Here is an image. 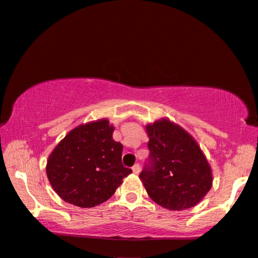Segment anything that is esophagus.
I'll use <instances>...</instances> for the list:
<instances>
[{
  "label": "esophagus",
  "instance_id": "esophagus-1",
  "mask_svg": "<svg viewBox=\"0 0 258 258\" xmlns=\"http://www.w3.org/2000/svg\"><path fill=\"white\" fill-rule=\"evenodd\" d=\"M132 170H133V173L138 174V173L140 172V165H139V164H136L135 166L132 167Z\"/></svg>",
  "mask_w": 258,
  "mask_h": 258
}]
</instances>
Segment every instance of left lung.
Returning a JSON list of instances; mask_svg holds the SVG:
<instances>
[{"label": "left lung", "mask_w": 258, "mask_h": 258, "mask_svg": "<svg viewBox=\"0 0 258 258\" xmlns=\"http://www.w3.org/2000/svg\"><path fill=\"white\" fill-rule=\"evenodd\" d=\"M149 159L139 174L154 203L172 211L195 207L210 191L212 173L196 140L167 119L146 126Z\"/></svg>", "instance_id": "8db88e82"}]
</instances>
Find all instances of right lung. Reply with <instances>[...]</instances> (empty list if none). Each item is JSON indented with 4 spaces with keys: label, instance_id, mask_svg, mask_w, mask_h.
<instances>
[{
    "label": "right lung",
    "instance_id": "1",
    "mask_svg": "<svg viewBox=\"0 0 258 258\" xmlns=\"http://www.w3.org/2000/svg\"><path fill=\"white\" fill-rule=\"evenodd\" d=\"M108 120L88 122L72 130L47 161V177L67 203L93 208L112 197L132 172L121 163L122 145L113 140Z\"/></svg>",
    "mask_w": 258,
    "mask_h": 258
}]
</instances>
